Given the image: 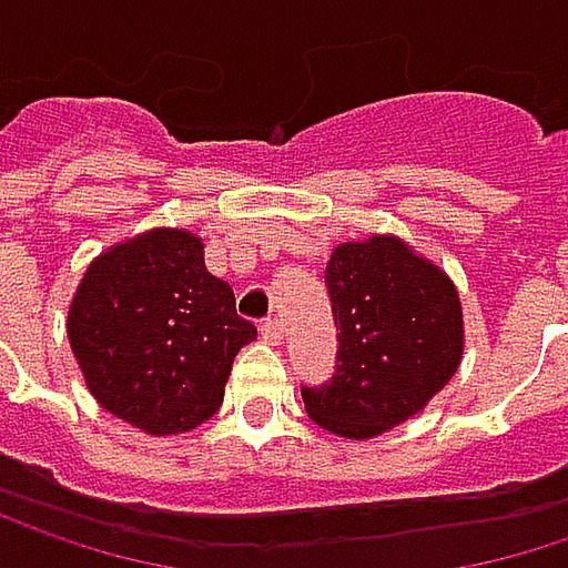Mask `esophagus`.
I'll return each mask as SVG.
<instances>
[{"label":"esophagus","instance_id":"esophagus-1","mask_svg":"<svg viewBox=\"0 0 568 568\" xmlns=\"http://www.w3.org/2000/svg\"><path fill=\"white\" fill-rule=\"evenodd\" d=\"M260 335L266 344H280L283 341V322L280 318H266L263 325H260Z\"/></svg>","mask_w":568,"mask_h":568}]
</instances>
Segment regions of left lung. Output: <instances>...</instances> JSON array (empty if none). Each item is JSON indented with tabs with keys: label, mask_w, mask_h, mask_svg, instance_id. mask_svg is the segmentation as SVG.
I'll use <instances>...</instances> for the list:
<instances>
[{
	"label": "left lung",
	"mask_w": 568,
	"mask_h": 568,
	"mask_svg": "<svg viewBox=\"0 0 568 568\" xmlns=\"http://www.w3.org/2000/svg\"><path fill=\"white\" fill-rule=\"evenodd\" d=\"M337 325L335 377L302 389L315 426L377 438L419 416L465 354V315L448 273L393 233L337 243L325 270Z\"/></svg>",
	"instance_id": "obj_1"
}]
</instances>
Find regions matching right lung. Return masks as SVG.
<instances>
[{"label": "right lung", "instance_id": "1", "mask_svg": "<svg viewBox=\"0 0 568 568\" xmlns=\"http://www.w3.org/2000/svg\"><path fill=\"white\" fill-rule=\"evenodd\" d=\"M253 337L231 285L207 273L201 236L184 227H152L93 256L68 308L90 396L159 438L221 409L233 357Z\"/></svg>", "mask_w": 568, "mask_h": 568}]
</instances>
